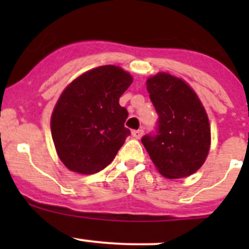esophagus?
I'll return each mask as SVG.
<instances>
[{
    "instance_id": "34e87169",
    "label": "esophagus",
    "mask_w": 249,
    "mask_h": 249,
    "mask_svg": "<svg viewBox=\"0 0 249 249\" xmlns=\"http://www.w3.org/2000/svg\"><path fill=\"white\" fill-rule=\"evenodd\" d=\"M143 135V129H139V130H134L132 131V136L135 137V139H141Z\"/></svg>"
}]
</instances>
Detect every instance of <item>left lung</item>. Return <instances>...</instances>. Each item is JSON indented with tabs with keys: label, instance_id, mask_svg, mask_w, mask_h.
I'll return each mask as SVG.
<instances>
[{
	"label": "left lung",
	"instance_id": "obj_1",
	"mask_svg": "<svg viewBox=\"0 0 249 249\" xmlns=\"http://www.w3.org/2000/svg\"><path fill=\"white\" fill-rule=\"evenodd\" d=\"M158 113L153 134L142 137L150 159L164 177L182 178L200 169L208 154L211 130L207 114L194 90L167 73L147 80Z\"/></svg>",
	"mask_w": 249,
	"mask_h": 249
}]
</instances>
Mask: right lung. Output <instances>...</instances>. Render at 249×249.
Masks as SVG:
<instances>
[{"instance_id": "right-lung-1", "label": "right lung", "mask_w": 249, "mask_h": 249, "mask_svg": "<svg viewBox=\"0 0 249 249\" xmlns=\"http://www.w3.org/2000/svg\"><path fill=\"white\" fill-rule=\"evenodd\" d=\"M132 83L120 67L106 65L74 79L52 115V136L59 158L71 171L91 175L108 166L130 130L119 97Z\"/></svg>"}]
</instances>
